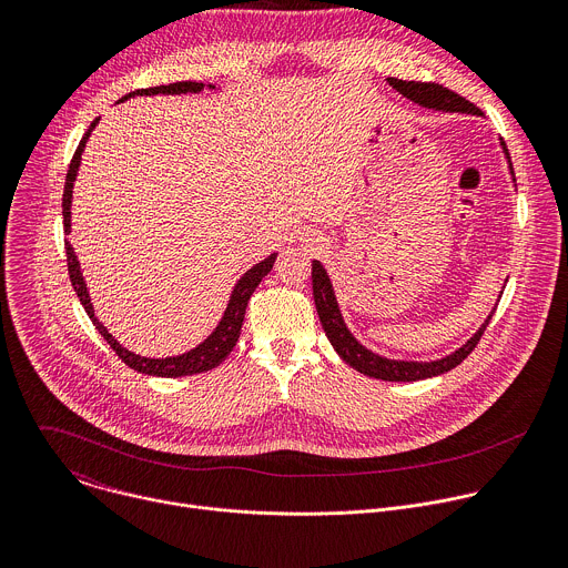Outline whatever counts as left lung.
<instances>
[{
	"label": "left lung",
	"instance_id": "left-lung-1",
	"mask_svg": "<svg viewBox=\"0 0 568 568\" xmlns=\"http://www.w3.org/2000/svg\"><path fill=\"white\" fill-rule=\"evenodd\" d=\"M388 85L393 90H397L402 97L412 99L414 103L429 108V110H440V112H465V114H476L480 116V110L469 103L467 99H463L460 94L438 85V83H418V80H399V78H388ZM506 159H508V169L513 173V164H510V154L508 148L501 139ZM515 175V173H513ZM312 294H314V305L321 318V326L326 331V337L331 339L333 348L337 351V355L351 364L355 371L375 377V379H384V382H416V379H427V377H436L443 375L452 368H456L478 344L480 335L488 328V323L495 314V310L485 318V323H480V328L474 333V337H469L458 351H454L447 357L434 359V362H404V359H386L373 351H368L366 346H362L353 333L348 331V326L344 323L333 283L328 278V272L323 270V265L318 261H312ZM501 298V296H499Z\"/></svg>",
	"mask_w": 568,
	"mask_h": 568
}]
</instances>
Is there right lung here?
Masks as SVG:
<instances>
[{
    "label": "right lung",
    "instance_id": "add662e5",
    "mask_svg": "<svg viewBox=\"0 0 568 568\" xmlns=\"http://www.w3.org/2000/svg\"><path fill=\"white\" fill-rule=\"evenodd\" d=\"M204 90V83H195V80H182V83H171V85H159V88H148V90H136L128 97H123L119 103L128 101L130 97H152V94H186V92H202ZM209 90H213V85H209ZM99 119L92 121L90 130L85 132V136L80 139L73 156H71V164H69V171H67V180H64V193H62V222H64V233L71 231V193H73V182H75V175H78V166H80V154H83L85 150V143L92 134V130L97 128ZM64 252H67V270H69V278H71V285L80 298V303H83L88 316L92 318V323L97 326V331L103 335V339L112 346V351L121 357V362H125L130 368L139 371V373H145V375H156V377H182V375H195V373H206L211 368H215L220 362L226 359V355L233 351L237 337H240V328H242V321H245V310H247V303L254 294V290L258 287V283L270 274V270L274 267V261H276V254L267 256L265 261H261L258 265H254L245 276H242L233 292H231V298L226 303V310H224V316L220 318L217 328L193 351L184 353V355H178V357H161V359H152V357H141V355H134L130 353L128 348H123L110 333L108 328L103 326V323L94 316V305L90 301V292H88V285H85V278L83 274H80V263L73 254V247L69 245V240L64 242Z\"/></svg>",
    "mask_w": 568,
    "mask_h": 568
}]
</instances>
